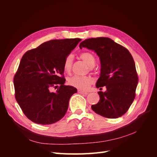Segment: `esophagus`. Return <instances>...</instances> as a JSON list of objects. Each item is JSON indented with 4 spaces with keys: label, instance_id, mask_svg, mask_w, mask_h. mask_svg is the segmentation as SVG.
Masks as SVG:
<instances>
[{
    "label": "esophagus",
    "instance_id": "obj_1",
    "mask_svg": "<svg viewBox=\"0 0 157 157\" xmlns=\"http://www.w3.org/2000/svg\"><path fill=\"white\" fill-rule=\"evenodd\" d=\"M78 93H79V94H85V95H87V94H88V93H87V92H83V91H82V90H78Z\"/></svg>",
    "mask_w": 157,
    "mask_h": 157
}]
</instances>
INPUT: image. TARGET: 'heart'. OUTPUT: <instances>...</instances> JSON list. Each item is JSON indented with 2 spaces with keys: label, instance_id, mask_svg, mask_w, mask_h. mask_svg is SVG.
Masks as SVG:
<instances>
[{
  "label": "heart",
  "instance_id": "obj_1",
  "mask_svg": "<svg viewBox=\"0 0 157 157\" xmlns=\"http://www.w3.org/2000/svg\"><path fill=\"white\" fill-rule=\"evenodd\" d=\"M81 58L90 67H94L96 65V58L90 52H83L80 54ZM73 57L71 55L67 56L63 61V70L65 72H70L72 66ZM68 83L70 86L77 88L80 90H87L90 84L92 83V79L89 77H81V76H73L68 78Z\"/></svg>",
  "mask_w": 157,
  "mask_h": 157
}]
</instances>
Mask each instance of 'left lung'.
Wrapping results in <instances>:
<instances>
[{
    "instance_id": "left-lung-1",
    "label": "left lung",
    "mask_w": 157,
    "mask_h": 157,
    "mask_svg": "<svg viewBox=\"0 0 157 157\" xmlns=\"http://www.w3.org/2000/svg\"><path fill=\"white\" fill-rule=\"evenodd\" d=\"M93 50L99 56L101 63L99 78L96 86L99 90L105 86V92H99L100 99L92 110L109 118L122 116L134 100L138 77L136 65L130 52L110 38L88 39L80 43Z\"/></svg>"
}]
</instances>
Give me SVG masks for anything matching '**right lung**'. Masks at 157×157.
I'll list each match as a JSON object with an SVG mask.
<instances>
[{"mask_svg":"<svg viewBox=\"0 0 157 157\" xmlns=\"http://www.w3.org/2000/svg\"><path fill=\"white\" fill-rule=\"evenodd\" d=\"M80 39L51 40L27 51L14 76L15 97L25 115L36 124H51L67 112L77 90L64 85L63 61ZM52 87L57 88L52 93Z\"/></svg>","mask_w":157,"mask_h":157,"instance_id":"obj_1","label":"right lung"}]
</instances>
